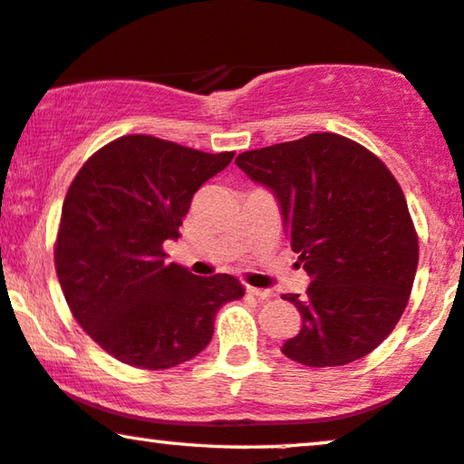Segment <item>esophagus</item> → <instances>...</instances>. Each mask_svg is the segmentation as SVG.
<instances>
[{
	"label": "esophagus",
	"instance_id": "obj_1",
	"mask_svg": "<svg viewBox=\"0 0 464 464\" xmlns=\"http://www.w3.org/2000/svg\"><path fill=\"white\" fill-rule=\"evenodd\" d=\"M246 293L252 296H258V299H271V296H274V290L256 288V286H246Z\"/></svg>",
	"mask_w": 464,
	"mask_h": 464
}]
</instances>
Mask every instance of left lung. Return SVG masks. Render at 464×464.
<instances>
[{
  "mask_svg": "<svg viewBox=\"0 0 464 464\" xmlns=\"http://www.w3.org/2000/svg\"><path fill=\"white\" fill-rule=\"evenodd\" d=\"M236 163L276 195L290 248L310 276L305 295H282L304 318L284 354L307 367L367 356L399 323L418 269L399 182L373 152L337 133L242 152Z\"/></svg>",
  "mask_w": 464,
  "mask_h": 464,
  "instance_id": "left-lung-1",
  "label": "left lung"
}]
</instances>
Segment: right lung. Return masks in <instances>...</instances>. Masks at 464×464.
<instances>
[{
	"label": "right lung",
	"instance_id": "right-lung-1",
	"mask_svg": "<svg viewBox=\"0 0 464 464\" xmlns=\"http://www.w3.org/2000/svg\"><path fill=\"white\" fill-rule=\"evenodd\" d=\"M236 152L208 154L152 135H122L82 165L67 190L54 267L78 324L110 356L169 369L199 354L237 277H199L165 261L203 182Z\"/></svg>",
	"mask_w": 464,
	"mask_h": 464
}]
</instances>
